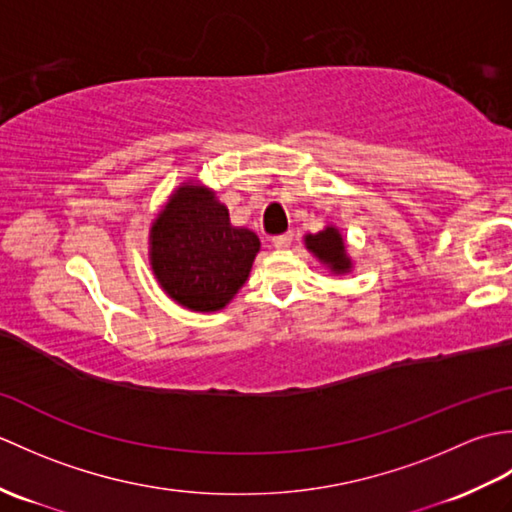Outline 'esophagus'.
<instances>
[{
	"instance_id": "obj_1",
	"label": "esophagus",
	"mask_w": 512,
	"mask_h": 512,
	"mask_svg": "<svg viewBox=\"0 0 512 512\" xmlns=\"http://www.w3.org/2000/svg\"><path fill=\"white\" fill-rule=\"evenodd\" d=\"M290 242H292V233H290V231L273 237V244H275L277 248H288V246H290Z\"/></svg>"
}]
</instances>
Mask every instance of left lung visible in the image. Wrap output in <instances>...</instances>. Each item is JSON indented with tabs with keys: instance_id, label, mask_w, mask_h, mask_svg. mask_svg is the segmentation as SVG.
Returning a JSON list of instances; mask_svg holds the SVG:
<instances>
[{
	"instance_id": "obj_1",
	"label": "left lung",
	"mask_w": 512,
	"mask_h": 512,
	"mask_svg": "<svg viewBox=\"0 0 512 512\" xmlns=\"http://www.w3.org/2000/svg\"><path fill=\"white\" fill-rule=\"evenodd\" d=\"M306 246L321 259V262L328 264L334 273H345V270L350 268V259L345 255L343 237L336 228H325V231L317 235H308Z\"/></svg>"
}]
</instances>
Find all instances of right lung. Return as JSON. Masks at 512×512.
<instances>
[{"instance_id": "add662e5", "label": "right lung", "mask_w": 512, "mask_h": 512, "mask_svg": "<svg viewBox=\"0 0 512 512\" xmlns=\"http://www.w3.org/2000/svg\"><path fill=\"white\" fill-rule=\"evenodd\" d=\"M151 268L171 299L215 312L246 284L259 239L235 228L211 191L184 184L151 226Z\"/></svg>"}]
</instances>
